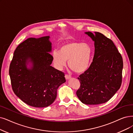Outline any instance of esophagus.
<instances>
[{
    "mask_svg": "<svg viewBox=\"0 0 133 133\" xmlns=\"http://www.w3.org/2000/svg\"><path fill=\"white\" fill-rule=\"evenodd\" d=\"M65 77L66 79H69L70 78H71V76H69V75H65Z\"/></svg>",
    "mask_w": 133,
    "mask_h": 133,
    "instance_id": "obj_1",
    "label": "esophagus"
}]
</instances>
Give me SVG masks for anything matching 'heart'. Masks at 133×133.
Listing matches in <instances>:
<instances>
[{"label": "heart", "instance_id": "obj_1", "mask_svg": "<svg viewBox=\"0 0 133 133\" xmlns=\"http://www.w3.org/2000/svg\"><path fill=\"white\" fill-rule=\"evenodd\" d=\"M92 54V49L87 43L68 41L60 47L59 52L54 51L52 59L58 69H62L68 61L69 66L76 73H82L88 68Z\"/></svg>", "mask_w": 133, "mask_h": 133}]
</instances>
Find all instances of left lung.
<instances>
[{"instance_id": "8db88e82", "label": "left lung", "mask_w": 133, "mask_h": 133, "mask_svg": "<svg viewBox=\"0 0 133 133\" xmlns=\"http://www.w3.org/2000/svg\"><path fill=\"white\" fill-rule=\"evenodd\" d=\"M84 33L94 42V55L89 68L78 77L81 86L76 95L84 104L105 103L121 86L123 59L113 41L103 34Z\"/></svg>"}]
</instances>
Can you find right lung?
Listing matches in <instances>:
<instances>
[{"label":"right lung","instance_id":"right-lung-1","mask_svg":"<svg viewBox=\"0 0 133 133\" xmlns=\"http://www.w3.org/2000/svg\"><path fill=\"white\" fill-rule=\"evenodd\" d=\"M50 36L30 38L16 49L9 68L14 93L35 108L49 107L57 97V89L65 82L64 74L51 65Z\"/></svg>","mask_w":133,"mask_h":133}]
</instances>
